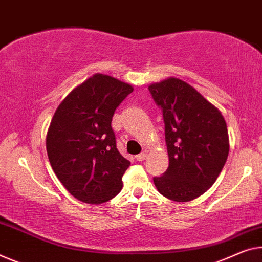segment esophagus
<instances>
[{"instance_id":"1","label":"esophagus","mask_w":262,"mask_h":262,"mask_svg":"<svg viewBox=\"0 0 262 262\" xmlns=\"http://www.w3.org/2000/svg\"><path fill=\"white\" fill-rule=\"evenodd\" d=\"M145 157H146V151L142 152V154H139V155H137L136 156V159L138 160V162H143V160L145 159Z\"/></svg>"}]
</instances>
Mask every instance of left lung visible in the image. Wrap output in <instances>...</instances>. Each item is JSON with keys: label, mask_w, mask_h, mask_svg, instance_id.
I'll list each match as a JSON object with an SVG mask.
<instances>
[{"label": "left lung", "mask_w": 262, "mask_h": 262, "mask_svg": "<svg viewBox=\"0 0 262 262\" xmlns=\"http://www.w3.org/2000/svg\"><path fill=\"white\" fill-rule=\"evenodd\" d=\"M163 111L168 167L154 183L160 194L185 203L204 194L227 160L229 140L221 112L194 88L171 77L148 86Z\"/></svg>", "instance_id": "left-lung-1"}]
</instances>
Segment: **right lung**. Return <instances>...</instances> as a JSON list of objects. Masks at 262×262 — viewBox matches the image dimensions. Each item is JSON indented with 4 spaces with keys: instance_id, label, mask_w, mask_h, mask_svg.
Masks as SVG:
<instances>
[{
    "instance_id": "obj_1",
    "label": "right lung",
    "mask_w": 262,
    "mask_h": 262,
    "mask_svg": "<svg viewBox=\"0 0 262 262\" xmlns=\"http://www.w3.org/2000/svg\"><path fill=\"white\" fill-rule=\"evenodd\" d=\"M132 91L130 84L96 74L63 99L51 119L49 162L63 186L80 201L102 204L122 190L130 162L117 150L111 122Z\"/></svg>"
}]
</instances>
